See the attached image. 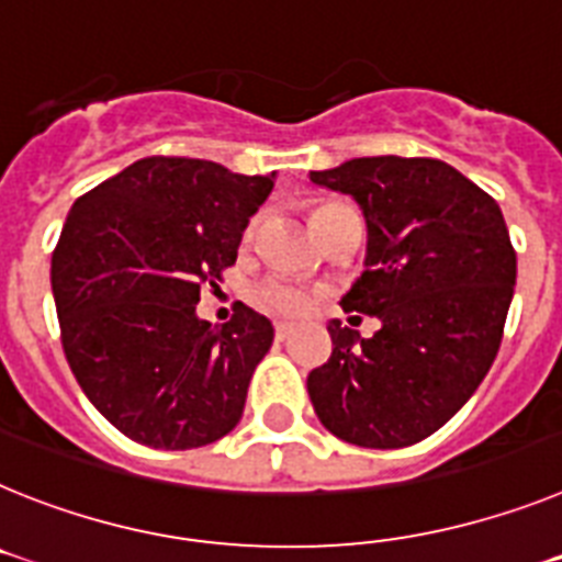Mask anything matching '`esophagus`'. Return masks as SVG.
<instances>
[{
	"label": "esophagus",
	"mask_w": 562,
	"mask_h": 562,
	"mask_svg": "<svg viewBox=\"0 0 562 562\" xmlns=\"http://www.w3.org/2000/svg\"><path fill=\"white\" fill-rule=\"evenodd\" d=\"M292 333H295V327H292V324H286V321H281V324H276V338H278V340H286Z\"/></svg>",
	"instance_id": "obj_1"
}]
</instances>
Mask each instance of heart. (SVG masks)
<instances>
[{
    "instance_id": "b5f03b06",
    "label": "heart",
    "mask_w": 562,
    "mask_h": 562,
    "mask_svg": "<svg viewBox=\"0 0 562 562\" xmlns=\"http://www.w3.org/2000/svg\"><path fill=\"white\" fill-rule=\"evenodd\" d=\"M329 207H338V204H324V207L315 210V215L324 213V210ZM252 229H256V224L249 227V235H252ZM252 299H256V304L261 306V310L276 315H299L310 306V295H306V290H301V286L292 284V281H284V278H267L263 284L256 286Z\"/></svg>"
}]
</instances>
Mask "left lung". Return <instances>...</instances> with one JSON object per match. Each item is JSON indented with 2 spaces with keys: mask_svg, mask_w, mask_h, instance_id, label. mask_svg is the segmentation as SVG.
<instances>
[{
  "mask_svg": "<svg viewBox=\"0 0 562 562\" xmlns=\"http://www.w3.org/2000/svg\"><path fill=\"white\" fill-rule=\"evenodd\" d=\"M310 181L358 201L367 270L340 306L381 321L372 338L329 324L333 355L306 378L315 415L355 446L418 443L474 395L501 349L517 278L501 207L438 158H352Z\"/></svg>",
  "mask_w": 562,
  "mask_h": 562,
  "instance_id": "left-lung-1",
  "label": "left lung"
}]
</instances>
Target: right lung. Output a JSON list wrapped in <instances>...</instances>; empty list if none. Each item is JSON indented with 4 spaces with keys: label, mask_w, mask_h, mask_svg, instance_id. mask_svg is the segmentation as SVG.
<instances>
[{
    "label": "right lung",
    "mask_w": 562,
    "mask_h": 562,
    "mask_svg": "<svg viewBox=\"0 0 562 562\" xmlns=\"http://www.w3.org/2000/svg\"><path fill=\"white\" fill-rule=\"evenodd\" d=\"M276 172L204 158H138L76 199L53 249L61 347L81 392L153 449L215 443L241 420L272 324L238 304L222 327L195 315L218 286Z\"/></svg>",
    "instance_id": "add662e5"
}]
</instances>
